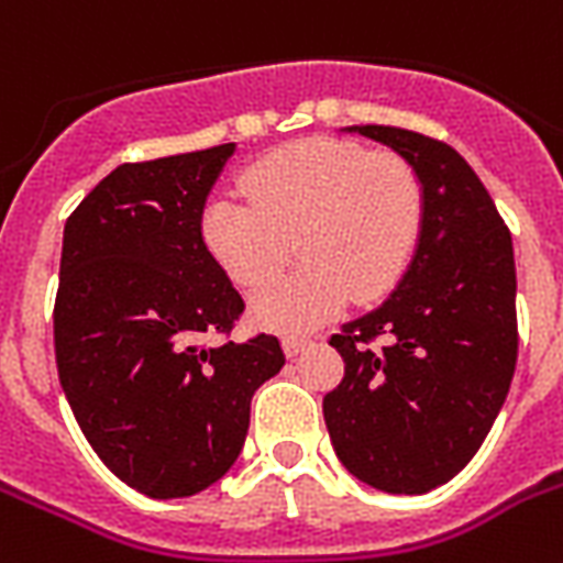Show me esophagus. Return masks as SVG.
Wrapping results in <instances>:
<instances>
[{
	"instance_id": "1",
	"label": "esophagus",
	"mask_w": 563,
	"mask_h": 563,
	"mask_svg": "<svg viewBox=\"0 0 563 563\" xmlns=\"http://www.w3.org/2000/svg\"><path fill=\"white\" fill-rule=\"evenodd\" d=\"M307 347H309L307 335H286V339H283V351H286V356H298V353H303Z\"/></svg>"
}]
</instances>
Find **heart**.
Here are the masks:
<instances>
[{"instance_id": "b5f03b06", "label": "heart", "mask_w": 563, "mask_h": 563, "mask_svg": "<svg viewBox=\"0 0 563 563\" xmlns=\"http://www.w3.org/2000/svg\"><path fill=\"white\" fill-rule=\"evenodd\" d=\"M245 201L212 198L201 242L239 289L280 272L291 239L303 260L265 286L251 316L265 330L307 333L353 298H383L409 268L423 230V187L409 163L344 140H300L254 163Z\"/></svg>"}]
</instances>
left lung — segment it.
Here are the masks:
<instances>
[{
    "mask_svg": "<svg viewBox=\"0 0 563 563\" xmlns=\"http://www.w3.org/2000/svg\"><path fill=\"white\" fill-rule=\"evenodd\" d=\"M423 187V230L383 307L330 339L344 376L324 397L335 455L371 488L427 494L471 462L517 365V274L506 221L462 154L406 128L353 125Z\"/></svg>",
    "mask_w": 563,
    "mask_h": 563,
    "instance_id": "left-lung-1",
    "label": "left lung"
}]
</instances>
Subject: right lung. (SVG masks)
<instances>
[{
  "label": "right lung",
  "instance_id": "obj_1",
  "mask_svg": "<svg viewBox=\"0 0 563 563\" xmlns=\"http://www.w3.org/2000/svg\"><path fill=\"white\" fill-rule=\"evenodd\" d=\"M233 148L122 163L64 228L57 376L101 462L152 499L192 497L230 471L251 397L286 362L277 335L206 344L245 312L201 242Z\"/></svg>",
  "mask_w": 563,
  "mask_h": 563
}]
</instances>
